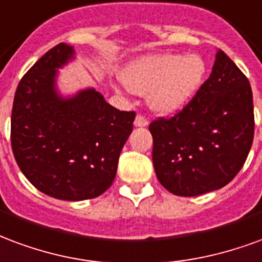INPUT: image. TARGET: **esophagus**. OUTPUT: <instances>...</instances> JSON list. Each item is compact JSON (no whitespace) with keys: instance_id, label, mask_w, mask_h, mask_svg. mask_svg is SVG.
I'll return each instance as SVG.
<instances>
[{"instance_id":"1","label":"esophagus","mask_w":262,"mask_h":262,"mask_svg":"<svg viewBox=\"0 0 262 262\" xmlns=\"http://www.w3.org/2000/svg\"><path fill=\"white\" fill-rule=\"evenodd\" d=\"M134 125H135V127H146V125H148V120H146L144 116H141V114H139V116L135 117Z\"/></svg>"}]
</instances>
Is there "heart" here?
<instances>
[{
  "mask_svg": "<svg viewBox=\"0 0 262 262\" xmlns=\"http://www.w3.org/2000/svg\"><path fill=\"white\" fill-rule=\"evenodd\" d=\"M205 61L198 54H154L134 60L121 74L135 95H148V104L159 114H174L186 107L205 75Z\"/></svg>",
  "mask_w": 262,
  "mask_h": 262,
  "instance_id": "heart-1",
  "label": "heart"
}]
</instances>
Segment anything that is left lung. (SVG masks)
<instances>
[{
  "label": "left lung",
  "mask_w": 262,
  "mask_h": 262,
  "mask_svg": "<svg viewBox=\"0 0 262 262\" xmlns=\"http://www.w3.org/2000/svg\"><path fill=\"white\" fill-rule=\"evenodd\" d=\"M155 173L174 195L215 191L234 179L254 137L249 79L222 50L195 97L170 120L150 123Z\"/></svg>",
  "instance_id": "obj_1"
}]
</instances>
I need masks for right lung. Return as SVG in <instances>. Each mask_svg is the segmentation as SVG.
Returning a JSON list of instances; mask_svg holds the SVG:
<instances>
[{
    "label": "right lung",
    "instance_id": "add662e5",
    "mask_svg": "<svg viewBox=\"0 0 262 262\" xmlns=\"http://www.w3.org/2000/svg\"><path fill=\"white\" fill-rule=\"evenodd\" d=\"M74 60L67 43L47 51L19 82L11 118L19 169L39 191L64 201L96 198L112 186L135 118L95 88L62 93L58 70Z\"/></svg>",
    "mask_w": 262,
    "mask_h": 262
}]
</instances>
